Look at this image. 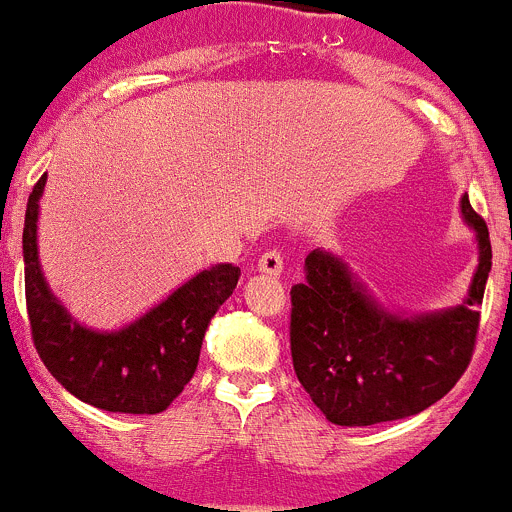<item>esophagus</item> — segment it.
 Listing matches in <instances>:
<instances>
[{"label":"esophagus","mask_w":512,"mask_h":512,"mask_svg":"<svg viewBox=\"0 0 512 512\" xmlns=\"http://www.w3.org/2000/svg\"><path fill=\"white\" fill-rule=\"evenodd\" d=\"M259 271L269 276H279L281 271H284V256H281L279 248H269L266 253H261Z\"/></svg>","instance_id":"34e87169"}]
</instances>
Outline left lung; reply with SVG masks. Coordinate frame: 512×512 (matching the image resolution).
Wrapping results in <instances>:
<instances>
[{"mask_svg": "<svg viewBox=\"0 0 512 512\" xmlns=\"http://www.w3.org/2000/svg\"><path fill=\"white\" fill-rule=\"evenodd\" d=\"M480 264L457 307L406 317L375 302L340 256L314 248L307 281L292 287V363L314 406L337 426L421 414L447 396L475 353L480 304L492 266L490 233L470 198L459 200Z\"/></svg>", "mask_w": 512, "mask_h": 512, "instance_id": "obj_1", "label": "left lung"}]
</instances>
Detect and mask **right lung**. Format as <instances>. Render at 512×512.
I'll return each mask as SVG.
<instances>
[{"mask_svg":"<svg viewBox=\"0 0 512 512\" xmlns=\"http://www.w3.org/2000/svg\"><path fill=\"white\" fill-rule=\"evenodd\" d=\"M48 175L27 200L22 253L32 340L55 381L96 409L114 414H159L190 383L210 320L231 297L241 269L215 264L114 332L83 327L50 292L37 259V215Z\"/></svg>","mask_w":512,"mask_h":512,"instance_id":"obj_1","label":"right lung"}]
</instances>
